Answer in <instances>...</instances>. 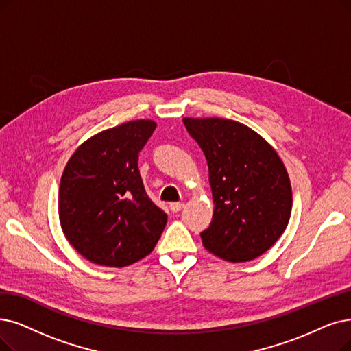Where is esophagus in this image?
Wrapping results in <instances>:
<instances>
[{
  "mask_svg": "<svg viewBox=\"0 0 351 351\" xmlns=\"http://www.w3.org/2000/svg\"><path fill=\"white\" fill-rule=\"evenodd\" d=\"M183 207H184V203H171L170 204V210L173 213H178Z\"/></svg>",
  "mask_w": 351,
  "mask_h": 351,
  "instance_id": "1",
  "label": "esophagus"
}]
</instances>
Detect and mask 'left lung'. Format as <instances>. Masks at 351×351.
Wrapping results in <instances>:
<instances>
[{
	"label": "left lung",
	"mask_w": 351,
	"mask_h": 351,
	"mask_svg": "<svg viewBox=\"0 0 351 351\" xmlns=\"http://www.w3.org/2000/svg\"><path fill=\"white\" fill-rule=\"evenodd\" d=\"M204 152L215 212L200 233L204 247L228 262L261 256L281 237L292 191L276 151L246 125L221 118H184Z\"/></svg>",
	"instance_id": "obj_1"
}]
</instances>
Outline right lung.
<instances>
[{
	"label": "right lung",
	"mask_w": 351,
	"mask_h": 351,
	"mask_svg": "<svg viewBox=\"0 0 351 351\" xmlns=\"http://www.w3.org/2000/svg\"><path fill=\"white\" fill-rule=\"evenodd\" d=\"M157 123L125 122L83 143L59 189V217L69 243L88 261L122 268L149 255L167 215L145 193L138 156Z\"/></svg>",
	"instance_id": "1"
}]
</instances>
